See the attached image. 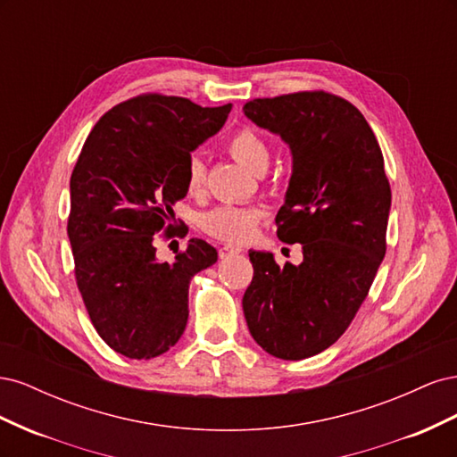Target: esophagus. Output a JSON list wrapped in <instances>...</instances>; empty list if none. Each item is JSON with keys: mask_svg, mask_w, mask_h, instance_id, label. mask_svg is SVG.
Returning <instances> with one entry per match:
<instances>
[{"mask_svg": "<svg viewBox=\"0 0 457 457\" xmlns=\"http://www.w3.org/2000/svg\"><path fill=\"white\" fill-rule=\"evenodd\" d=\"M240 252H242V247L227 244V245H223V247H220V250H219V257H220V259H227V257H232V255H237V253H240Z\"/></svg>", "mask_w": 457, "mask_h": 457, "instance_id": "obj_1", "label": "esophagus"}]
</instances>
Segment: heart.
Listing matches in <instances>:
<instances>
[{"instance_id": "obj_1", "label": "heart", "mask_w": 457, "mask_h": 457, "mask_svg": "<svg viewBox=\"0 0 457 457\" xmlns=\"http://www.w3.org/2000/svg\"><path fill=\"white\" fill-rule=\"evenodd\" d=\"M225 148L234 160H238L244 168H247L250 171L262 173L267 170L269 160H270V150L267 141L262 139L255 129L247 126L237 129L225 141ZM185 187L190 196H198L204 192L205 165L198 156H190L187 162ZM262 215L265 213H262L261 207H255V205L223 204L204 215L202 227L207 234H210V237L217 240L240 244L253 237Z\"/></svg>"}]
</instances>
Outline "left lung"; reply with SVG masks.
I'll return each mask as SVG.
<instances>
[{
  "instance_id": "left-lung-1",
  "label": "left lung",
  "mask_w": 457,
  "mask_h": 457,
  "mask_svg": "<svg viewBox=\"0 0 457 457\" xmlns=\"http://www.w3.org/2000/svg\"><path fill=\"white\" fill-rule=\"evenodd\" d=\"M244 114L292 148L276 234L303 245L297 267L250 252L245 322L269 354L303 361L334 345L366 299L386 250L391 185L376 135L343 96L297 91L247 101Z\"/></svg>"
}]
</instances>
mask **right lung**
Returning <instances> with one entry per match:
<instances>
[{
    "mask_svg": "<svg viewBox=\"0 0 457 457\" xmlns=\"http://www.w3.org/2000/svg\"><path fill=\"white\" fill-rule=\"evenodd\" d=\"M232 104L204 108L185 96L143 93L95 123L71 177L68 238L76 284L110 349L148 361L170 351L188 320V284L217 250L192 238L171 262L173 204L187 196L190 152L215 135Z\"/></svg>",
    "mask_w": 457,
    "mask_h": 457,
    "instance_id": "obj_1",
    "label": "right lung"
}]
</instances>
